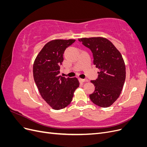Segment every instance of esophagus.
I'll list each match as a JSON object with an SVG mask.
<instances>
[{"mask_svg": "<svg viewBox=\"0 0 147 147\" xmlns=\"http://www.w3.org/2000/svg\"><path fill=\"white\" fill-rule=\"evenodd\" d=\"M79 80L80 82H88V80L87 79H82V78H80Z\"/></svg>", "mask_w": 147, "mask_h": 147, "instance_id": "1", "label": "esophagus"}]
</instances>
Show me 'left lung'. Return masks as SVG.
<instances>
[{"label": "left lung", "mask_w": 147, "mask_h": 147, "mask_svg": "<svg viewBox=\"0 0 147 147\" xmlns=\"http://www.w3.org/2000/svg\"><path fill=\"white\" fill-rule=\"evenodd\" d=\"M78 41L90 49L93 63L99 69L98 78L91 81L95 90L90 98L100 107H109L119 97L125 82L126 66L122 55L112 42L104 37L82 38Z\"/></svg>", "instance_id": "8db88e82"}]
</instances>
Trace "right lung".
<instances>
[{
	"mask_svg": "<svg viewBox=\"0 0 147 147\" xmlns=\"http://www.w3.org/2000/svg\"><path fill=\"white\" fill-rule=\"evenodd\" d=\"M75 41L74 39H57L48 42L33 64L34 79L40 94L54 110L63 109L69 105L79 86L78 78L59 76L64 51Z\"/></svg>",
	"mask_w": 147,
	"mask_h": 147,
	"instance_id": "add662e5",
	"label": "right lung"
}]
</instances>
